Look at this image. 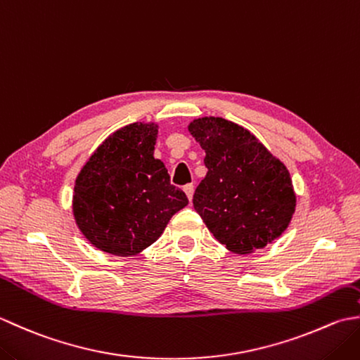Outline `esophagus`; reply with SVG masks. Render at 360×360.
<instances>
[{
  "label": "esophagus",
  "instance_id": "1",
  "mask_svg": "<svg viewBox=\"0 0 360 360\" xmlns=\"http://www.w3.org/2000/svg\"><path fill=\"white\" fill-rule=\"evenodd\" d=\"M184 192H186V195H187V198H188V201H192V200H193V192H195L193 186H192V184L184 186Z\"/></svg>",
  "mask_w": 360,
  "mask_h": 360
}]
</instances>
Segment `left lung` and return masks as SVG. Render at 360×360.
Returning a JSON list of instances; mask_svg holds the SVG:
<instances>
[{"label":"left lung","mask_w":360,"mask_h":360,"mask_svg":"<svg viewBox=\"0 0 360 360\" xmlns=\"http://www.w3.org/2000/svg\"><path fill=\"white\" fill-rule=\"evenodd\" d=\"M187 128L205 151L207 167L195 190L193 207L213 236L240 255L277 240L297 202L286 165L235 122L205 116Z\"/></svg>","instance_id":"left-lung-1"}]
</instances>
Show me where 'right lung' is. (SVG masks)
<instances>
[{
    "mask_svg": "<svg viewBox=\"0 0 360 360\" xmlns=\"http://www.w3.org/2000/svg\"><path fill=\"white\" fill-rule=\"evenodd\" d=\"M159 125L136 122L98 145L75 178L72 213L83 236L116 257L139 255L188 204L155 159Z\"/></svg>",
    "mask_w": 360,
    "mask_h": 360,
    "instance_id": "obj_1",
    "label": "right lung"
}]
</instances>
